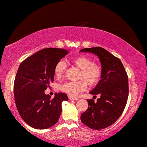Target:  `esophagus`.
Returning a JSON list of instances; mask_svg holds the SVG:
<instances>
[{"instance_id":"1","label":"esophagus","mask_w":147,"mask_h":147,"mask_svg":"<svg viewBox=\"0 0 147 147\" xmlns=\"http://www.w3.org/2000/svg\"><path fill=\"white\" fill-rule=\"evenodd\" d=\"M69 98L70 100H78V98H74V97H73V96H69Z\"/></svg>"}]
</instances>
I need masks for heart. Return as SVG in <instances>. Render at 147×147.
I'll return each instance as SVG.
<instances>
[{
  "label": "heart",
  "mask_w": 147,
  "mask_h": 147,
  "mask_svg": "<svg viewBox=\"0 0 147 147\" xmlns=\"http://www.w3.org/2000/svg\"><path fill=\"white\" fill-rule=\"evenodd\" d=\"M73 65L80 69L78 82H67L59 86L60 90L70 96H76L79 93L84 91L87 88V84L93 87L100 82L102 69L100 63L93 62L87 56H78L71 59ZM66 71V65L63 60L57 62L54 67V74L56 78L63 76Z\"/></svg>",
  "instance_id": "obj_1"
}]
</instances>
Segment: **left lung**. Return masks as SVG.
<instances>
[{
	"instance_id": "1",
	"label": "left lung",
	"mask_w": 147,
	"mask_h": 147,
	"mask_svg": "<svg viewBox=\"0 0 147 147\" xmlns=\"http://www.w3.org/2000/svg\"><path fill=\"white\" fill-rule=\"evenodd\" d=\"M80 52H88L98 56L102 65L101 80L92 94H100L94 102L88 99L89 107L82 113V123L94 130L108 127L120 117L128 97V78L119 58L100 47L86 48Z\"/></svg>"
}]
</instances>
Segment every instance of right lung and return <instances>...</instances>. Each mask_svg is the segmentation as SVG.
Returning a JSON list of instances; mask_svg holds the SVG:
<instances>
[{"instance_id": "1", "label": "right lung", "mask_w": 147, "mask_h": 147, "mask_svg": "<svg viewBox=\"0 0 147 147\" xmlns=\"http://www.w3.org/2000/svg\"><path fill=\"white\" fill-rule=\"evenodd\" d=\"M68 53L63 49H43L20 64L14 81L15 101L20 116L32 128H49L59 119L61 102L68 100L67 95L56 93L51 98L44 91L53 82L57 62Z\"/></svg>"}]
</instances>
